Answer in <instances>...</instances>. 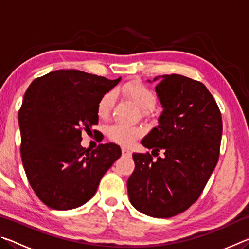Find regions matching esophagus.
Instances as JSON below:
<instances>
[{
	"label": "esophagus",
	"instance_id": "34e87169",
	"mask_svg": "<svg viewBox=\"0 0 249 249\" xmlns=\"http://www.w3.org/2000/svg\"><path fill=\"white\" fill-rule=\"evenodd\" d=\"M122 154H123V156H126V157H130L132 156V151L125 148V147H122Z\"/></svg>",
	"mask_w": 249,
	"mask_h": 249
}]
</instances>
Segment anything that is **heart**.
Returning a JSON list of instances; mask_svg holds the SVG:
<instances>
[{
  "mask_svg": "<svg viewBox=\"0 0 249 249\" xmlns=\"http://www.w3.org/2000/svg\"><path fill=\"white\" fill-rule=\"evenodd\" d=\"M123 93L129 98L133 102L137 105L142 111H153L156 104H157V96L147 88L145 84L141 82H129L126 83L122 88ZM115 93L108 91L107 93L101 96L98 105H96V111L100 117H107L111 108L114 104ZM142 129L140 127H130V126L114 124L107 129V135L112 141H114L122 145H130L137 140L142 135Z\"/></svg>",
  "mask_w": 249,
  "mask_h": 249,
  "instance_id": "b5f03b06",
  "label": "heart"
}]
</instances>
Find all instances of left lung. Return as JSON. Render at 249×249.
Here are the masks:
<instances>
[{
	"instance_id": "obj_1",
	"label": "left lung",
	"mask_w": 249,
	"mask_h": 249,
	"mask_svg": "<svg viewBox=\"0 0 249 249\" xmlns=\"http://www.w3.org/2000/svg\"><path fill=\"white\" fill-rule=\"evenodd\" d=\"M156 94L162 112L158 126L142 145L165 157L133 154L135 169L127 180L128 197L140 212L166 218L190 208L215 168L222 138V116L203 83L180 74L158 75Z\"/></svg>"
}]
</instances>
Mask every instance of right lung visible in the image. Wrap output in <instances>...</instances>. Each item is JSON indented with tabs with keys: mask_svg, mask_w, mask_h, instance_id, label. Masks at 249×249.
Masks as SVG:
<instances>
[{
	"mask_svg": "<svg viewBox=\"0 0 249 249\" xmlns=\"http://www.w3.org/2000/svg\"><path fill=\"white\" fill-rule=\"evenodd\" d=\"M121 79L61 69L35 79L25 92L18 112L20 155L29 184L49 208L72 210L87 203L121 157V147L113 142L96 149L81 145L82 130L98 125L101 96Z\"/></svg>",
	"mask_w": 249,
	"mask_h": 249,
	"instance_id": "add662e5",
	"label": "right lung"
}]
</instances>
